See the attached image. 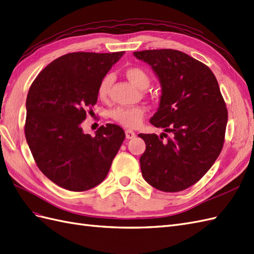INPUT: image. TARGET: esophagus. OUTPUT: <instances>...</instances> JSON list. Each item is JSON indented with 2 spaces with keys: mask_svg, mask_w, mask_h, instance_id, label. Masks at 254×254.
<instances>
[{
  "mask_svg": "<svg viewBox=\"0 0 254 254\" xmlns=\"http://www.w3.org/2000/svg\"><path fill=\"white\" fill-rule=\"evenodd\" d=\"M126 137L127 139H133L135 137V133L133 131H131V129H127V131H126Z\"/></svg>",
  "mask_w": 254,
  "mask_h": 254,
  "instance_id": "obj_1",
  "label": "esophagus"
}]
</instances>
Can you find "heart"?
Segmentation results:
<instances>
[{"mask_svg":"<svg viewBox=\"0 0 254 254\" xmlns=\"http://www.w3.org/2000/svg\"><path fill=\"white\" fill-rule=\"evenodd\" d=\"M125 75L129 82H132L135 87L140 90H145L150 84V78L144 69L139 67H128L126 69ZM110 84H112V77L105 76L102 79L97 88V96L102 101L107 100ZM146 114V109L142 106L134 107H117L110 112L109 116L119 125L126 127H137Z\"/></svg>","mask_w":254,"mask_h":254,"instance_id":"heart-1","label":"heart"}]
</instances>
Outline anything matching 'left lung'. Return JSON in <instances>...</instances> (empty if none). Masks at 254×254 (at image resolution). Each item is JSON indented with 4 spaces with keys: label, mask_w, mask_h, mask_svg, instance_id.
Instances as JSON below:
<instances>
[{
    "label": "left lung",
    "mask_w": 254,
    "mask_h": 254,
    "mask_svg": "<svg viewBox=\"0 0 254 254\" xmlns=\"http://www.w3.org/2000/svg\"><path fill=\"white\" fill-rule=\"evenodd\" d=\"M134 57L150 65L162 95L150 119L171 133L139 134L146 150L139 159L142 177L155 189L179 192L196 184L222 150L227 109L211 69L174 49L136 51Z\"/></svg>",
    "instance_id": "obj_1"
}]
</instances>
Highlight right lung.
<instances>
[{"label": "right lung", "instance_id": "add662e5", "mask_svg": "<svg viewBox=\"0 0 254 254\" xmlns=\"http://www.w3.org/2000/svg\"><path fill=\"white\" fill-rule=\"evenodd\" d=\"M123 54L64 55L31 84L25 138L41 172L63 189L81 192L100 185L126 138L119 126H102L93 137L80 126L97 102L100 82Z\"/></svg>", "mask_w": 254, "mask_h": 254}]
</instances>
